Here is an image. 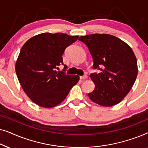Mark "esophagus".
Returning a JSON list of instances; mask_svg holds the SVG:
<instances>
[{
	"label": "esophagus",
	"mask_w": 148,
	"mask_h": 148,
	"mask_svg": "<svg viewBox=\"0 0 148 148\" xmlns=\"http://www.w3.org/2000/svg\"><path fill=\"white\" fill-rule=\"evenodd\" d=\"M87 78H88L87 75H83V76H80L81 79H87Z\"/></svg>",
	"instance_id": "1"
}]
</instances>
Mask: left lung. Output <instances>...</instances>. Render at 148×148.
<instances>
[{
    "label": "left lung",
    "instance_id": "1",
    "mask_svg": "<svg viewBox=\"0 0 148 148\" xmlns=\"http://www.w3.org/2000/svg\"><path fill=\"white\" fill-rule=\"evenodd\" d=\"M92 56L94 69L90 77L95 84L90 100L103 106L118 104L131 90L137 75V62L128 44L114 36L94 34L81 36Z\"/></svg>",
    "mask_w": 148,
    "mask_h": 148
}]
</instances>
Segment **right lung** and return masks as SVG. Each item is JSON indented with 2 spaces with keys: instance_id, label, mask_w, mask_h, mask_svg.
I'll use <instances>...</instances> for the list:
<instances>
[{
  "instance_id": "obj_1",
  "label": "right lung",
  "mask_w": 148,
  "mask_h": 148,
  "mask_svg": "<svg viewBox=\"0 0 148 148\" xmlns=\"http://www.w3.org/2000/svg\"><path fill=\"white\" fill-rule=\"evenodd\" d=\"M79 36L66 34L43 33L34 36L21 48L15 64L18 80L27 96L36 104L51 108L59 104L79 79L66 75L67 66L62 55ZM64 65L62 72L56 69Z\"/></svg>"
}]
</instances>
